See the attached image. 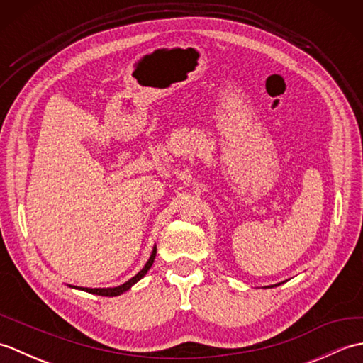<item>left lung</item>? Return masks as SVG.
Masks as SVG:
<instances>
[{"instance_id":"8db88e82","label":"left lung","mask_w":363,"mask_h":363,"mask_svg":"<svg viewBox=\"0 0 363 363\" xmlns=\"http://www.w3.org/2000/svg\"><path fill=\"white\" fill-rule=\"evenodd\" d=\"M281 284V282H279ZM279 284H276V285H279ZM269 287H273V285H269Z\"/></svg>"}]
</instances>
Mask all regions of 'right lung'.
Returning a JSON list of instances; mask_svg holds the SVG:
<instances>
[{
    "label": "right lung",
    "mask_w": 363,
    "mask_h": 363,
    "mask_svg": "<svg viewBox=\"0 0 363 363\" xmlns=\"http://www.w3.org/2000/svg\"><path fill=\"white\" fill-rule=\"evenodd\" d=\"M154 257H156V246H154V250H152V252H151V256H150L148 262H146L145 267L140 269V272H138L134 277H130V279H129L128 282L118 285V287H109V289H87V287H74V285H70V287L79 289V290H84V291H87V293H94V295H99V296H118V295H121V293L128 291L130 287H133V285H134L135 282L140 281L142 277H143L146 273H148V269L151 268L152 262H154Z\"/></svg>",
    "instance_id": "right-lung-1"
}]
</instances>
